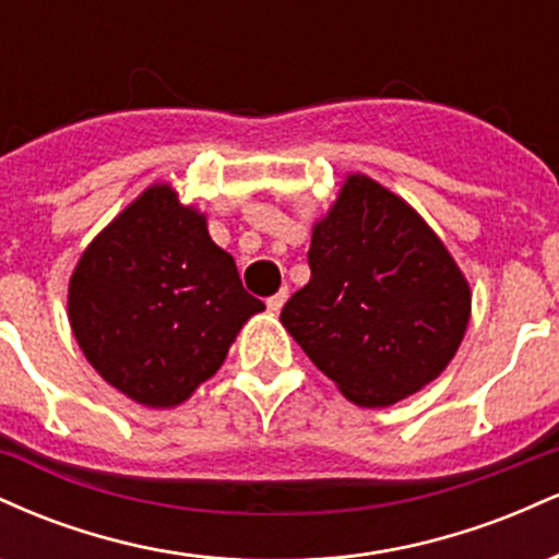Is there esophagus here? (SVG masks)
<instances>
[{
  "mask_svg": "<svg viewBox=\"0 0 559 559\" xmlns=\"http://www.w3.org/2000/svg\"><path fill=\"white\" fill-rule=\"evenodd\" d=\"M286 299H288V288L284 286L278 294H273V297H267V310H271V312H281V307L286 305Z\"/></svg>",
  "mask_w": 559,
  "mask_h": 559,
  "instance_id": "34e87169",
  "label": "esophagus"
}]
</instances>
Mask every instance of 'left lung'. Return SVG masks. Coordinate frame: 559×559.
<instances>
[{
    "label": "left lung",
    "instance_id": "left-lung-1",
    "mask_svg": "<svg viewBox=\"0 0 559 559\" xmlns=\"http://www.w3.org/2000/svg\"><path fill=\"white\" fill-rule=\"evenodd\" d=\"M307 262L310 284L281 323L346 400L389 407L441 376L471 320V286L404 199L349 176Z\"/></svg>",
    "mask_w": 559,
    "mask_h": 559
}]
</instances>
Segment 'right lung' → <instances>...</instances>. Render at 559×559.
Listing matches in <instances>:
<instances>
[{
	"mask_svg": "<svg viewBox=\"0 0 559 559\" xmlns=\"http://www.w3.org/2000/svg\"><path fill=\"white\" fill-rule=\"evenodd\" d=\"M262 310L204 215L168 183L150 186L88 243L68 286L70 329L86 360L144 407L189 400Z\"/></svg>",
	"mask_w": 559,
	"mask_h": 559,
	"instance_id": "obj_1",
	"label": "right lung"
}]
</instances>
